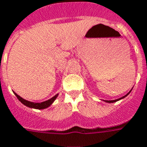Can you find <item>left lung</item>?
<instances>
[{"mask_svg":"<svg viewBox=\"0 0 147 147\" xmlns=\"http://www.w3.org/2000/svg\"><path fill=\"white\" fill-rule=\"evenodd\" d=\"M131 90H132V89H131ZM131 90H130V91H129V93H127L126 95H125V96H122V97H121V98H118V99H117V100H104V101H105V102H107V103H115V102H116V101L120 100H121V99L125 98V96H127L129 95V93H130V92H131Z\"/></svg>","mask_w":147,"mask_h":147,"instance_id":"left-lung-1","label":"left lung"}]
</instances>
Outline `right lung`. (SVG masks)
I'll list each match as a JSON object with an SVG mask.
<instances>
[{"mask_svg": "<svg viewBox=\"0 0 147 147\" xmlns=\"http://www.w3.org/2000/svg\"><path fill=\"white\" fill-rule=\"evenodd\" d=\"M16 96H17V98L18 99V100L21 102L22 104H23L24 105H26V107H30V108H35V109H45L47 107H50L53 103L54 101L56 100V98L57 97L58 94H56L55 96H54L52 98L49 99L47 100L43 101V102H41V103H34V102H31V101H28L25 99L22 98L20 96H18L17 93H15Z\"/></svg>", "mask_w": 147, "mask_h": 147, "instance_id": "1", "label": "right lung"}]
</instances>
